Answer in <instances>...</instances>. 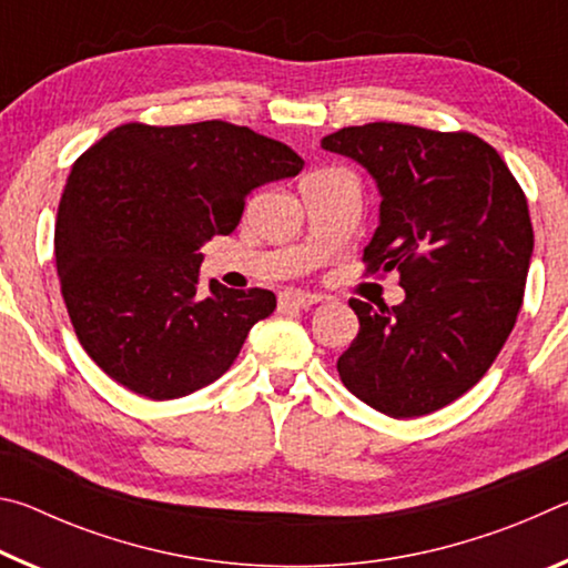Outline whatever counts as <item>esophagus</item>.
I'll use <instances>...</instances> for the list:
<instances>
[{
	"instance_id": "34e87169",
	"label": "esophagus",
	"mask_w": 568,
	"mask_h": 568,
	"mask_svg": "<svg viewBox=\"0 0 568 568\" xmlns=\"http://www.w3.org/2000/svg\"><path fill=\"white\" fill-rule=\"evenodd\" d=\"M321 303V295L307 291H285L281 293V307H313Z\"/></svg>"
}]
</instances>
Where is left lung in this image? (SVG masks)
Returning a JSON list of instances; mask_svg holds the SVG:
<instances>
[{
    "mask_svg": "<svg viewBox=\"0 0 568 568\" xmlns=\"http://www.w3.org/2000/svg\"><path fill=\"white\" fill-rule=\"evenodd\" d=\"M381 190L365 273H400L406 301L351 297L361 331L343 386L390 418L448 406L486 376L524 303L534 227L521 185L474 132L368 122L323 138Z\"/></svg>",
    "mask_w": 568,
    "mask_h": 568,
    "instance_id": "8db88e82",
    "label": "left lung"
}]
</instances>
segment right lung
I'll return each instance as SVG.
<instances>
[{
  "label": "right lung",
  "mask_w": 568,
  "mask_h": 568,
  "mask_svg": "<svg viewBox=\"0 0 568 568\" xmlns=\"http://www.w3.org/2000/svg\"><path fill=\"white\" fill-rule=\"evenodd\" d=\"M303 158L233 122H128L74 160L54 257L77 341L138 396L170 400L217 381L275 293L200 283V247L230 235L245 197Z\"/></svg>",
  "instance_id": "1"
}]
</instances>
